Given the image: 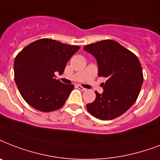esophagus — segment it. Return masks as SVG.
I'll list each match as a JSON object with an SVG mask.
<instances>
[{
    "label": "esophagus",
    "instance_id": "34e87169",
    "mask_svg": "<svg viewBox=\"0 0 160 160\" xmlns=\"http://www.w3.org/2000/svg\"><path fill=\"white\" fill-rule=\"evenodd\" d=\"M76 87H77L79 90H82V91H85V90H86V89H85V88L82 87V86H81L80 85H76Z\"/></svg>",
    "mask_w": 160,
    "mask_h": 160
}]
</instances>
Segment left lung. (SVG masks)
<instances>
[{"mask_svg": "<svg viewBox=\"0 0 160 160\" xmlns=\"http://www.w3.org/2000/svg\"><path fill=\"white\" fill-rule=\"evenodd\" d=\"M84 51L96 59L98 75L107 77L102 94L95 92L94 102L86 105L97 119L109 120L126 112L139 96L143 71L139 59L131 51L112 40L85 46Z\"/></svg>", "mask_w": 160, "mask_h": 160, "instance_id": "obj_1", "label": "left lung"}]
</instances>
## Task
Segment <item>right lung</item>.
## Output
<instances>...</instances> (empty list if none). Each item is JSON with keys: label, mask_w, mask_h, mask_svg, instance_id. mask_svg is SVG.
Masks as SVG:
<instances>
[{"label": "right lung", "mask_w": 160, "mask_h": 160, "mask_svg": "<svg viewBox=\"0 0 160 160\" xmlns=\"http://www.w3.org/2000/svg\"><path fill=\"white\" fill-rule=\"evenodd\" d=\"M76 46L51 39H41L26 46L14 62L15 81L23 99L34 109L51 112L65 105L73 85L55 79V72L63 74Z\"/></svg>", "instance_id": "add662e5"}]
</instances>
